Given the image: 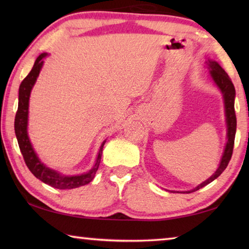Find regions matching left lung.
Masks as SVG:
<instances>
[{"mask_svg": "<svg viewBox=\"0 0 249 249\" xmlns=\"http://www.w3.org/2000/svg\"><path fill=\"white\" fill-rule=\"evenodd\" d=\"M210 69V74L212 77L214 83L218 87V89L221 90L223 94V99H224V105H225V116H226V126H227V142L223 153L220 166H218L217 170L210 177L208 180H205L204 182L197 185L195 189H192L190 191H184L183 193H191L195 192L199 189L205 187L206 184L212 182L213 180H215L218 176H220L223 171L225 170V168L229 165L230 160L231 158V154H233L234 148V141H235V133H236V115H235V108H234V101H235V88L234 84L231 82V78L229 77L224 69L217 64L216 61L209 60L206 61Z\"/></svg>", "mask_w": 249, "mask_h": 249, "instance_id": "obj_1", "label": "left lung"}]
</instances>
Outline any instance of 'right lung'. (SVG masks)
<instances>
[{
	"instance_id": "1",
	"label": "right lung",
	"mask_w": 249,
	"mask_h": 249,
	"mask_svg": "<svg viewBox=\"0 0 249 249\" xmlns=\"http://www.w3.org/2000/svg\"><path fill=\"white\" fill-rule=\"evenodd\" d=\"M46 56H47V53H44L37 57L35 64H34L33 68L31 70V72L27 74V77L23 80L19 86L18 107V112H16L15 122H14L16 138H18L20 153L23 155L25 163H26L28 169L31 170L32 174L35 176L37 179L43 181V182L46 184L52 185L53 188L60 189V190L79 188L81 187V185L88 184L93 180L95 172L100 166L105 141L102 142V145L100 147V150H99L98 157H96L94 166L91 168V170L86 172V174H82L79 176H66L56 170L50 169V168L46 167L44 163L40 161L39 158L37 157V155L33 148L31 141H29L28 134H27L28 105H29V95H31V91L33 89L34 84L36 82L37 78H38L41 67H43V64H44V58Z\"/></svg>"
}]
</instances>
